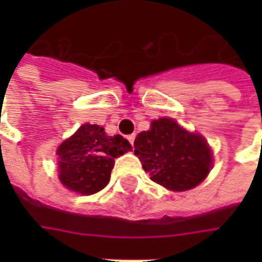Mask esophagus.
<instances>
[{
	"label": "esophagus",
	"mask_w": 262,
	"mask_h": 262,
	"mask_svg": "<svg viewBox=\"0 0 262 262\" xmlns=\"http://www.w3.org/2000/svg\"><path fill=\"white\" fill-rule=\"evenodd\" d=\"M135 135H129V136H127V140H129V142H130V144H133V142H135Z\"/></svg>",
	"instance_id": "1"
}]
</instances>
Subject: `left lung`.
Returning a JSON list of instances; mask_svg holds the SVG:
<instances>
[{
	"label": "left lung",
	"instance_id": "8db88e82",
	"mask_svg": "<svg viewBox=\"0 0 262 262\" xmlns=\"http://www.w3.org/2000/svg\"><path fill=\"white\" fill-rule=\"evenodd\" d=\"M135 154L151 181L177 192L199 185L213 163L205 137L185 130L170 118L153 120L148 130L137 135Z\"/></svg>",
	"mask_w": 262,
	"mask_h": 262
}]
</instances>
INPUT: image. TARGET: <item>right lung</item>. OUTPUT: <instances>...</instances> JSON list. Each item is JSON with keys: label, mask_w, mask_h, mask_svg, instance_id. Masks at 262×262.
<instances>
[{"label": "right lung", "mask_w": 262, "mask_h": 262, "mask_svg": "<svg viewBox=\"0 0 262 262\" xmlns=\"http://www.w3.org/2000/svg\"><path fill=\"white\" fill-rule=\"evenodd\" d=\"M130 150L120 135L108 136L101 126L85 123L57 148L60 181L81 195L99 192L108 185L115 159Z\"/></svg>", "instance_id": "add662e5"}]
</instances>
